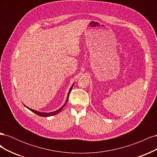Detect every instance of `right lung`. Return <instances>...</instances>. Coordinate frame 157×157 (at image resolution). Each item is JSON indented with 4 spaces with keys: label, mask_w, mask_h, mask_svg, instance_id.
I'll list each match as a JSON object with an SVG mask.
<instances>
[{
    "label": "right lung",
    "mask_w": 157,
    "mask_h": 157,
    "mask_svg": "<svg viewBox=\"0 0 157 157\" xmlns=\"http://www.w3.org/2000/svg\"><path fill=\"white\" fill-rule=\"evenodd\" d=\"M73 85H74V84L72 85V86H71V88H70V90H69V92H68V94H67V99H66V101H65V103L63 104V105L61 107H60L59 109H58V110H56V111H53V112H50V113H44V112H39V111H35V110H33V109H31V108H29V107H27L25 105H24V106H25L28 109H29L30 111H31L32 112H33L34 113H35V114H36L37 115H39V116H40V117H51V116H53V115H56V114H58V113H59L61 110H62V109L64 107V106L65 105V104H66V103L67 102V101H68V98H69V94H70V92H71V90H72V88H73Z\"/></svg>",
    "instance_id": "add662e5"
}]
</instances>
